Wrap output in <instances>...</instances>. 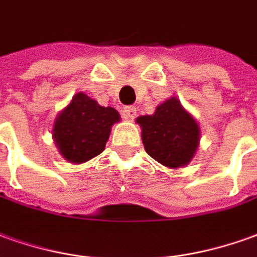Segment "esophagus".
I'll return each mask as SVG.
<instances>
[{
	"mask_svg": "<svg viewBox=\"0 0 257 257\" xmlns=\"http://www.w3.org/2000/svg\"><path fill=\"white\" fill-rule=\"evenodd\" d=\"M136 107L134 105H128V107H125L122 111V115L125 119H134L135 116H136Z\"/></svg>",
	"mask_w": 257,
	"mask_h": 257,
	"instance_id": "esophagus-1",
	"label": "esophagus"
}]
</instances>
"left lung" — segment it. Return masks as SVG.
Instances as JSON below:
<instances>
[{
  "instance_id": "8db88e82",
  "label": "left lung",
  "mask_w": 257,
  "mask_h": 257,
  "mask_svg": "<svg viewBox=\"0 0 257 257\" xmlns=\"http://www.w3.org/2000/svg\"><path fill=\"white\" fill-rule=\"evenodd\" d=\"M146 153L168 168L188 166L196 153L200 128L177 97L160 104L152 115L138 116Z\"/></svg>"
}]
</instances>
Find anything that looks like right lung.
Masks as SVG:
<instances>
[{
	"instance_id": "add662e5",
	"label": "right lung",
	"mask_w": 257,
	"mask_h": 257,
	"mask_svg": "<svg viewBox=\"0 0 257 257\" xmlns=\"http://www.w3.org/2000/svg\"><path fill=\"white\" fill-rule=\"evenodd\" d=\"M119 121L112 107H103L85 93H76L54 122L53 138L61 156L80 164L105 149L111 126Z\"/></svg>"
}]
</instances>
